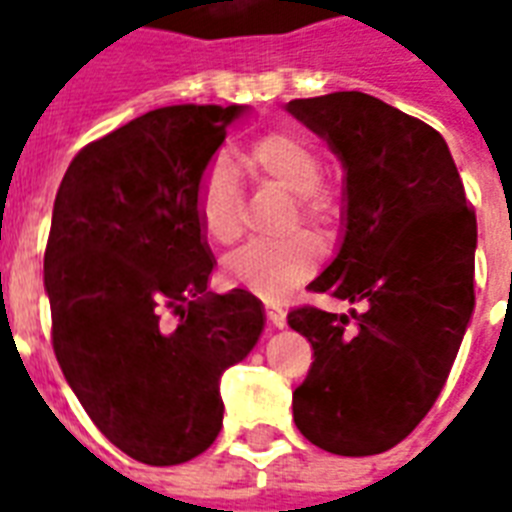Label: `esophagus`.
<instances>
[{"instance_id": "esophagus-1", "label": "esophagus", "mask_w": 512, "mask_h": 512, "mask_svg": "<svg viewBox=\"0 0 512 512\" xmlns=\"http://www.w3.org/2000/svg\"><path fill=\"white\" fill-rule=\"evenodd\" d=\"M267 317H269V322L277 327V330H282V327L288 325V320H285V312H282V306H277V304H267Z\"/></svg>"}]
</instances>
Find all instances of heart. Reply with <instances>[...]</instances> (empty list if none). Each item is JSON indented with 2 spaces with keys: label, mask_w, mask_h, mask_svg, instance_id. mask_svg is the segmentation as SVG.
Listing matches in <instances>:
<instances>
[{
  "label": "heart",
  "mask_w": 512,
  "mask_h": 512,
  "mask_svg": "<svg viewBox=\"0 0 512 512\" xmlns=\"http://www.w3.org/2000/svg\"><path fill=\"white\" fill-rule=\"evenodd\" d=\"M248 161L277 185L298 195V214L314 227H325L333 216V200L322 190V158L314 145L290 132H272L248 150ZM198 222L211 240L232 243L243 230L240 192L230 161L219 155L208 163L195 192ZM320 243L309 235L282 240H251L224 261L232 285L264 298H277L312 275L320 264Z\"/></svg>",
  "instance_id": "b5f03b06"
}]
</instances>
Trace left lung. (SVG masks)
<instances>
[{
    "label": "left lung",
    "mask_w": 512,
    "mask_h": 512,
    "mask_svg": "<svg viewBox=\"0 0 512 512\" xmlns=\"http://www.w3.org/2000/svg\"><path fill=\"white\" fill-rule=\"evenodd\" d=\"M285 110L343 166L341 245L309 288L362 304L288 314L314 349L293 420L325 452L378 455L415 431L447 383L476 306V214L444 137L418 118L365 92Z\"/></svg>",
    "instance_id": "left-lung-1"
}]
</instances>
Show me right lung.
Here are the masks:
<instances>
[{
    "instance_id": "add662e5",
    "label": "right lung",
    "mask_w": 512,
    "mask_h": 512,
    "mask_svg": "<svg viewBox=\"0 0 512 512\" xmlns=\"http://www.w3.org/2000/svg\"><path fill=\"white\" fill-rule=\"evenodd\" d=\"M248 105H169L81 150L44 253L52 346L92 423L134 460L179 465L222 428L219 380L264 330L248 290L211 293L203 171Z\"/></svg>"
}]
</instances>
